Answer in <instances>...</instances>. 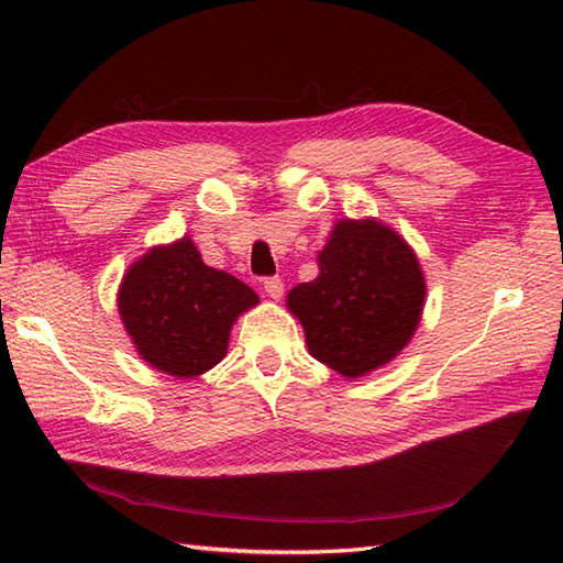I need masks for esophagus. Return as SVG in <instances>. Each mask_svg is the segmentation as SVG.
Listing matches in <instances>:
<instances>
[{
  "label": "esophagus",
  "instance_id": "1",
  "mask_svg": "<svg viewBox=\"0 0 563 563\" xmlns=\"http://www.w3.org/2000/svg\"><path fill=\"white\" fill-rule=\"evenodd\" d=\"M263 292H266L271 300H280V297H283V280L280 278H266V280H263Z\"/></svg>",
  "mask_w": 563,
  "mask_h": 563
}]
</instances>
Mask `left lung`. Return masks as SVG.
Returning a JSON list of instances; mask_svg holds the SVG:
<instances>
[{
	"label": "left lung",
	"instance_id": "1",
	"mask_svg": "<svg viewBox=\"0 0 563 563\" xmlns=\"http://www.w3.org/2000/svg\"><path fill=\"white\" fill-rule=\"evenodd\" d=\"M319 275L288 292L319 363L355 379L394 361L421 324L426 278L416 251L375 218L339 220L317 254Z\"/></svg>",
	"mask_w": 563,
	"mask_h": 563
}]
</instances>
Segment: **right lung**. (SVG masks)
Returning a JSON list of instances; mask_svg holds the SVG:
<instances>
[{"instance_id": "right-lung-1", "label": "right lung", "mask_w": 563, "mask_h": 563, "mask_svg": "<svg viewBox=\"0 0 563 563\" xmlns=\"http://www.w3.org/2000/svg\"><path fill=\"white\" fill-rule=\"evenodd\" d=\"M258 295L210 268L188 234L147 249L118 288V314L137 355L176 379L206 375L227 355L234 321Z\"/></svg>"}]
</instances>
